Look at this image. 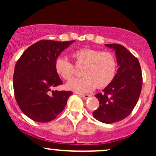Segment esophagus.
Wrapping results in <instances>:
<instances>
[{
    "label": "esophagus",
    "mask_w": 156,
    "mask_h": 156,
    "mask_svg": "<svg viewBox=\"0 0 156 156\" xmlns=\"http://www.w3.org/2000/svg\"><path fill=\"white\" fill-rule=\"evenodd\" d=\"M79 96L80 97V98H83V99H88L89 97H90L89 94H80Z\"/></svg>",
    "instance_id": "34e87169"
}]
</instances>
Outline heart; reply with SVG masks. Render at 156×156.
Instances as JSON below:
<instances>
[{
  "mask_svg": "<svg viewBox=\"0 0 156 156\" xmlns=\"http://www.w3.org/2000/svg\"><path fill=\"white\" fill-rule=\"evenodd\" d=\"M79 66H83L80 78L69 80L66 87L77 92H89L95 87L105 88L112 82L116 74L117 63L114 55L108 51L92 48H83L73 53ZM57 74L64 80H69L75 74L73 64L65 57L60 56L55 63Z\"/></svg>",
  "mask_w": 156,
  "mask_h": 156,
  "instance_id": "1",
  "label": "heart"
}]
</instances>
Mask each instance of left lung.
<instances>
[{"instance_id":"8db88e82","label":"left lung","mask_w":156,"mask_h":156,"mask_svg":"<svg viewBox=\"0 0 156 156\" xmlns=\"http://www.w3.org/2000/svg\"><path fill=\"white\" fill-rule=\"evenodd\" d=\"M105 46L115 51L118 69L112 83L95 94L100 106L93 116L101 122L112 124L129 116L136 106L142 87V75L139 60L124 46Z\"/></svg>"}]
</instances>
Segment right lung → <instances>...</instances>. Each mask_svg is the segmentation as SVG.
<instances>
[{"mask_svg": "<svg viewBox=\"0 0 156 156\" xmlns=\"http://www.w3.org/2000/svg\"><path fill=\"white\" fill-rule=\"evenodd\" d=\"M74 42L40 40L27 48L16 63L13 76L15 99L30 119L48 122L65 108L73 92L52 90L63 83L55 63L60 53Z\"/></svg>", "mask_w": 156, "mask_h": 156, "instance_id": "obj_1", "label": "right lung"}]
</instances>
